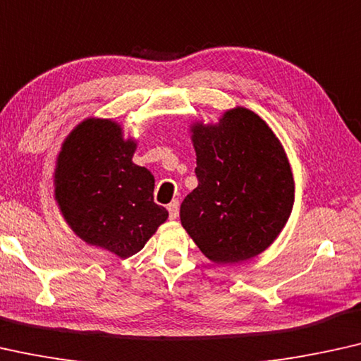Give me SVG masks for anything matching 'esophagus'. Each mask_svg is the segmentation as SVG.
<instances>
[{
    "mask_svg": "<svg viewBox=\"0 0 361 361\" xmlns=\"http://www.w3.org/2000/svg\"><path fill=\"white\" fill-rule=\"evenodd\" d=\"M169 212H170V219H176L180 212V202L178 201H171L169 204Z\"/></svg>",
    "mask_w": 361,
    "mask_h": 361,
    "instance_id": "esophagus-1",
    "label": "esophagus"
}]
</instances>
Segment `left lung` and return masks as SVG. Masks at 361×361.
Returning a JSON list of instances; mask_svg holds the SVG:
<instances>
[{
    "mask_svg": "<svg viewBox=\"0 0 361 361\" xmlns=\"http://www.w3.org/2000/svg\"><path fill=\"white\" fill-rule=\"evenodd\" d=\"M197 186L180 207L181 226L217 265L265 252L291 216L294 180L286 152L268 124L237 106L219 123H192Z\"/></svg>",
    "mask_w": 361,
    "mask_h": 361,
    "instance_id": "8db88e82",
    "label": "left lung"
}]
</instances>
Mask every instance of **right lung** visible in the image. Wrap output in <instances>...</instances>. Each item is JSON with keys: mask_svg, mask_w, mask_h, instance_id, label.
Instances as JSON below:
<instances>
[{"mask_svg": "<svg viewBox=\"0 0 361 361\" xmlns=\"http://www.w3.org/2000/svg\"><path fill=\"white\" fill-rule=\"evenodd\" d=\"M137 142L113 119L88 118L57 155L54 192L60 214L86 243L119 258L140 252L169 219L154 202L155 178L132 161Z\"/></svg>", "mask_w": 361, "mask_h": 361, "instance_id": "obj_1", "label": "right lung"}]
</instances>
